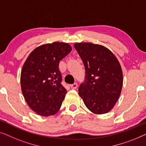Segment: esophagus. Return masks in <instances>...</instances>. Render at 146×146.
Segmentation results:
<instances>
[{
    "label": "esophagus",
    "mask_w": 146,
    "mask_h": 146,
    "mask_svg": "<svg viewBox=\"0 0 146 146\" xmlns=\"http://www.w3.org/2000/svg\"><path fill=\"white\" fill-rule=\"evenodd\" d=\"M70 87L72 89H76L77 88V83H73V84H72V85H70Z\"/></svg>",
    "instance_id": "obj_1"
}]
</instances>
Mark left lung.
I'll list each match as a JSON object with an SVG mask.
<instances>
[{"instance_id":"obj_1","label":"left lung","mask_w":146,"mask_h":146,"mask_svg":"<svg viewBox=\"0 0 146 146\" xmlns=\"http://www.w3.org/2000/svg\"><path fill=\"white\" fill-rule=\"evenodd\" d=\"M85 69V81L79 95L90 111L107 113L114 107L122 91V71L116 57L101 45L82 42L74 44Z\"/></svg>"}]
</instances>
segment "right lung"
<instances>
[{"label":"right lung","mask_w":146,"mask_h":146,"mask_svg":"<svg viewBox=\"0 0 146 146\" xmlns=\"http://www.w3.org/2000/svg\"><path fill=\"white\" fill-rule=\"evenodd\" d=\"M71 50L67 43L44 44L34 49L24 62L20 75L22 93L38 115L52 116L60 109L67 90L61 83L59 63Z\"/></svg>","instance_id":"add662e5"}]
</instances>
